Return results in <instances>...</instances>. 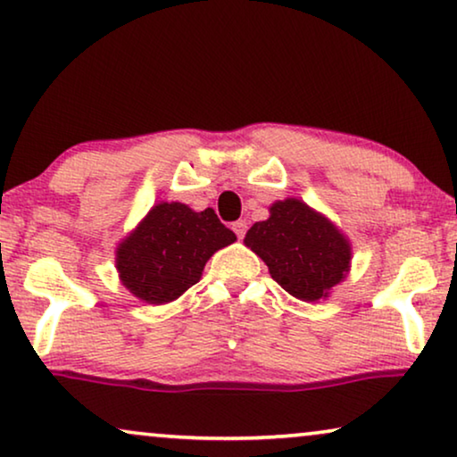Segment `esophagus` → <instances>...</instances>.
<instances>
[{"label": "esophagus", "mask_w": 457, "mask_h": 457, "mask_svg": "<svg viewBox=\"0 0 457 457\" xmlns=\"http://www.w3.org/2000/svg\"><path fill=\"white\" fill-rule=\"evenodd\" d=\"M233 230H235V235L239 237V239H243L245 233H247V222H245V220H237V222H233Z\"/></svg>", "instance_id": "1"}]
</instances>
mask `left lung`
Returning a JSON list of instances; mask_svg holds the SVG:
<instances>
[{
	"label": "left lung",
	"mask_w": 457,
	"mask_h": 457,
	"mask_svg": "<svg viewBox=\"0 0 457 457\" xmlns=\"http://www.w3.org/2000/svg\"><path fill=\"white\" fill-rule=\"evenodd\" d=\"M245 245L266 262L274 280L296 299H326L346 278L353 251L334 222L305 202L288 197L270 206L268 220L255 222Z\"/></svg>",
	"instance_id": "left-lung-1"
}]
</instances>
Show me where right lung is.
<instances>
[{
  "label": "right lung",
  "mask_w": 457,
  "mask_h": 457,
  "mask_svg": "<svg viewBox=\"0 0 457 457\" xmlns=\"http://www.w3.org/2000/svg\"><path fill=\"white\" fill-rule=\"evenodd\" d=\"M235 241L212 208L194 212L179 202H161L119 243L115 266L131 295L162 305L200 282L210 257Z\"/></svg>",
  "instance_id": "add662e5"
}]
</instances>
